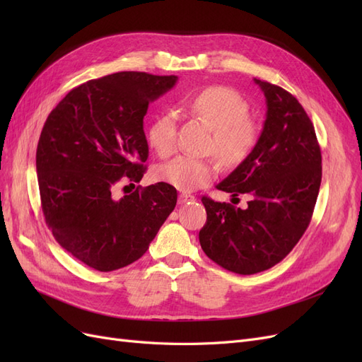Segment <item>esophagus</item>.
I'll return each instance as SVG.
<instances>
[{
	"mask_svg": "<svg viewBox=\"0 0 362 362\" xmlns=\"http://www.w3.org/2000/svg\"><path fill=\"white\" fill-rule=\"evenodd\" d=\"M190 201H194V196L193 194L180 193V196H178V202L180 204H185V202H190Z\"/></svg>",
	"mask_w": 362,
	"mask_h": 362,
	"instance_id": "34e87169",
	"label": "esophagus"
}]
</instances>
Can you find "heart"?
<instances>
[{"instance_id":"b5f03b06","label":"heart","mask_w":362,"mask_h":362,"mask_svg":"<svg viewBox=\"0 0 362 362\" xmlns=\"http://www.w3.org/2000/svg\"><path fill=\"white\" fill-rule=\"evenodd\" d=\"M193 115L214 129L211 149L225 164L235 166L245 161L258 141V125L249 119V104L235 90L223 86L206 87L192 98ZM149 144L160 157H169L177 149V115L164 112L149 128ZM217 173L213 160L180 156L161 164L158 178L184 192L199 189Z\"/></svg>"}]
</instances>
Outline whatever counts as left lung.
<instances>
[{
    "mask_svg": "<svg viewBox=\"0 0 362 362\" xmlns=\"http://www.w3.org/2000/svg\"><path fill=\"white\" fill-rule=\"evenodd\" d=\"M266 96L264 127L249 157L217 184L245 210L202 196L205 255L238 275L264 272L286 258L311 222L322 182V152L311 119L282 87L254 80Z\"/></svg>",
    "mask_w": 362,
    "mask_h": 362,
    "instance_id": "obj_1",
    "label": "left lung"
}]
</instances>
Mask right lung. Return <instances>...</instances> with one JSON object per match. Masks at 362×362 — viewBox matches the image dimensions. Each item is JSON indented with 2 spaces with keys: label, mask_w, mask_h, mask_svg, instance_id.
Instances as JSON below:
<instances>
[{
  "label": "right lung",
  "mask_w": 362,
  "mask_h": 362,
  "mask_svg": "<svg viewBox=\"0 0 362 362\" xmlns=\"http://www.w3.org/2000/svg\"><path fill=\"white\" fill-rule=\"evenodd\" d=\"M177 80L146 72L90 80L64 96L42 128L36 170L45 222L63 249L95 270L137 261L177 205L168 182L115 196L117 185L144 178V117Z\"/></svg>",
  "instance_id": "obj_1"
}]
</instances>
